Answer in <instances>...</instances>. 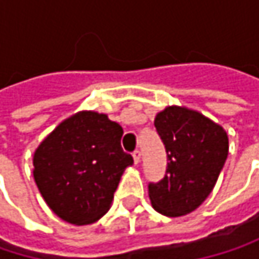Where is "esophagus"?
<instances>
[{"mask_svg": "<svg viewBox=\"0 0 259 259\" xmlns=\"http://www.w3.org/2000/svg\"><path fill=\"white\" fill-rule=\"evenodd\" d=\"M133 160H135L136 165L141 162V151H139V150H135V151H133Z\"/></svg>", "mask_w": 259, "mask_h": 259, "instance_id": "obj_1", "label": "esophagus"}]
</instances>
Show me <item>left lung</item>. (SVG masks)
<instances>
[{
	"instance_id": "left-lung-1",
	"label": "left lung",
	"mask_w": 259,
	"mask_h": 259,
	"mask_svg": "<svg viewBox=\"0 0 259 259\" xmlns=\"http://www.w3.org/2000/svg\"><path fill=\"white\" fill-rule=\"evenodd\" d=\"M165 145V177L148 184L151 205L160 214L179 218L196 210L211 193L228 156V135L202 114L168 106L154 118Z\"/></svg>"
}]
</instances>
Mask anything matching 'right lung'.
Instances as JSON below:
<instances>
[{"instance_id":"1","label":"right lung","mask_w":259,"mask_h":259,"mask_svg":"<svg viewBox=\"0 0 259 259\" xmlns=\"http://www.w3.org/2000/svg\"><path fill=\"white\" fill-rule=\"evenodd\" d=\"M123 127L108 115L82 111L60 123L34 153V180L63 221L88 225L99 221L114 199L133 157L121 148Z\"/></svg>"}]
</instances>
